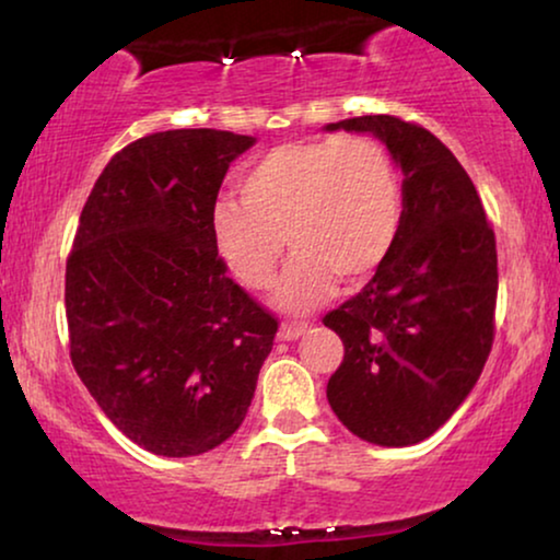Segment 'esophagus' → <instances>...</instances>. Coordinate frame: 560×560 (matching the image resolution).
Wrapping results in <instances>:
<instances>
[{
  "label": "esophagus",
  "mask_w": 560,
  "mask_h": 560,
  "mask_svg": "<svg viewBox=\"0 0 560 560\" xmlns=\"http://www.w3.org/2000/svg\"><path fill=\"white\" fill-rule=\"evenodd\" d=\"M308 324H305V320H285V324L280 326V339L282 341H293V339H298V336H303L305 331H308Z\"/></svg>",
  "instance_id": "esophagus-1"
}]
</instances>
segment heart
<instances>
[{
	"mask_svg": "<svg viewBox=\"0 0 560 560\" xmlns=\"http://www.w3.org/2000/svg\"><path fill=\"white\" fill-rule=\"evenodd\" d=\"M240 201L211 211L213 249L249 290L272 285L282 252H295L278 301L305 311L334 290L370 280L402 232L405 190L393 155L366 135H328L265 152L240 180Z\"/></svg>",
	"mask_w": 560,
	"mask_h": 560,
	"instance_id": "1",
	"label": "heart"
}]
</instances>
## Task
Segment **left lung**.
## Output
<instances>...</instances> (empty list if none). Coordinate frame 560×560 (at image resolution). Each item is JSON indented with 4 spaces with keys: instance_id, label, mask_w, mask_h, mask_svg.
Returning <instances> with one entry per match:
<instances>
[{
    "instance_id": "8db88e82",
    "label": "left lung",
    "mask_w": 560,
    "mask_h": 560,
    "mask_svg": "<svg viewBox=\"0 0 560 560\" xmlns=\"http://www.w3.org/2000/svg\"><path fill=\"white\" fill-rule=\"evenodd\" d=\"M372 132L402 167L393 255L324 324L343 341L326 397L377 446H412L466 400L494 341L497 242L462 163L416 121L370 114L326 127Z\"/></svg>"
}]
</instances>
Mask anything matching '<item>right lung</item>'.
<instances>
[{
	"label": "right lung",
	"mask_w": 560,
	"mask_h": 560,
	"mask_svg": "<svg viewBox=\"0 0 560 560\" xmlns=\"http://www.w3.org/2000/svg\"><path fill=\"white\" fill-rule=\"evenodd\" d=\"M255 137L129 142L83 206L66 262L71 362L104 416L158 456H198L247 416L278 318L226 275L211 211Z\"/></svg>",
	"instance_id": "1"
}]
</instances>
